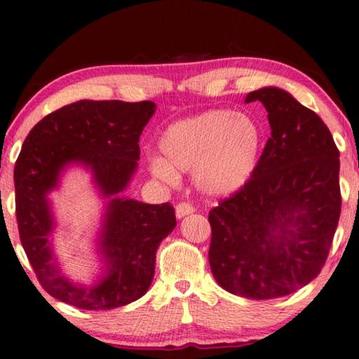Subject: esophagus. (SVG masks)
I'll use <instances>...</instances> for the list:
<instances>
[{"label": "esophagus", "mask_w": 359, "mask_h": 359, "mask_svg": "<svg viewBox=\"0 0 359 359\" xmlns=\"http://www.w3.org/2000/svg\"><path fill=\"white\" fill-rule=\"evenodd\" d=\"M194 207L191 203H186V202H181V203H178L175 207V213H176V218L178 219H181V218H184V216H187V215H191V213H194Z\"/></svg>", "instance_id": "esophagus-1"}]
</instances>
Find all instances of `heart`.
I'll return each instance as SVG.
<instances>
[{
	"label": "heart",
	"mask_w": 359,
	"mask_h": 359,
	"mask_svg": "<svg viewBox=\"0 0 359 359\" xmlns=\"http://www.w3.org/2000/svg\"><path fill=\"white\" fill-rule=\"evenodd\" d=\"M264 144L259 122L233 109H210L176 121L162 132V157L149 162L151 173L175 183L178 172L192 170V181L208 197L238 192L255 175Z\"/></svg>",
	"instance_id": "heart-1"
}]
</instances>
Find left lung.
I'll use <instances>...</instances> for the list:
<instances>
[{"label": "left lung", "instance_id": "obj_1", "mask_svg": "<svg viewBox=\"0 0 359 359\" xmlns=\"http://www.w3.org/2000/svg\"><path fill=\"white\" fill-rule=\"evenodd\" d=\"M270 138L256 172L210 211V267L235 296L273 299L318 277L340 216L339 151L325 122L290 92L262 87Z\"/></svg>", "mask_w": 359, "mask_h": 359}]
</instances>
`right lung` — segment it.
<instances>
[{
  "label": "right lung",
  "instance_id": "right-lung-1",
  "mask_svg": "<svg viewBox=\"0 0 359 359\" xmlns=\"http://www.w3.org/2000/svg\"><path fill=\"white\" fill-rule=\"evenodd\" d=\"M154 113V102L79 100L46 116L23 141L14 167L20 242L41 286L58 301L82 310H111L149 290L156 251L176 226L175 210L122 192L137 172L140 135ZM72 166L93 175L104 201L96 241L102 267L90 285L61 272L51 245L56 222L48 196Z\"/></svg>",
  "mask_w": 359,
  "mask_h": 359
}]
</instances>
